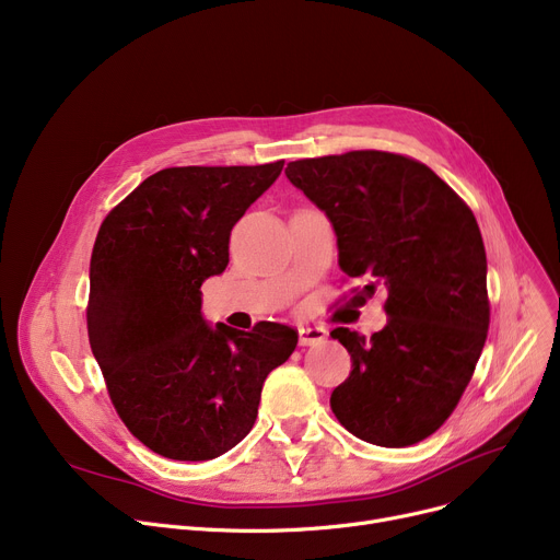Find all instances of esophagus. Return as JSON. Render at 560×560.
I'll use <instances>...</instances> for the list:
<instances>
[{"label": "esophagus", "instance_id": "1", "mask_svg": "<svg viewBox=\"0 0 560 560\" xmlns=\"http://www.w3.org/2000/svg\"><path fill=\"white\" fill-rule=\"evenodd\" d=\"M299 339H301V346H316L327 339V330L320 325H305L299 330Z\"/></svg>", "mask_w": 560, "mask_h": 560}]
</instances>
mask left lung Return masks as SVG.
Returning a JSON list of instances; mask_svg holds the SVG:
<instances>
[{
  "mask_svg": "<svg viewBox=\"0 0 560 560\" xmlns=\"http://www.w3.org/2000/svg\"><path fill=\"white\" fill-rule=\"evenodd\" d=\"M293 187L330 219L339 267L388 291L386 325L366 341L348 327L352 371L330 407L357 439L407 447L432 436L462 400L486 343V250L472 210L427 164L386 151L289 162Z\"/></svg>",
  "mask_w": 560,
  "mask_h": 560,
  "instance_id": "obj_1",
  "label": "left lung"
}]
</instances>
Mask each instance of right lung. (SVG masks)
<instances>
[{
	"label": "right lung",
	"instance_id": "obj_1",
	"mask_svg": "<svg viewBox=\"0 0 560 560\" xmlns=\"http://www.w3.org/2000/svg\"><path fill=\"white\" fill-rule=\"evenodd\" d=\"M170 167L110 210L92 248L88 337L128 432L160 456L210 462L255 424L267 375L299 332H253L201 312V284L225 271L230 230L282 172Z\"/></svg>",
	"mask_w": 560,
	"mask_h": 560
}]
</instances>
